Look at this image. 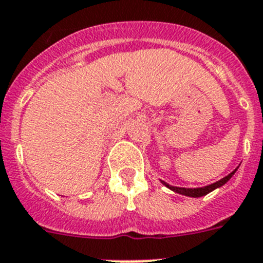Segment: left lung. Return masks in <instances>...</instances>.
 Masks as SVG:
<instances>
[{
    "label": "left lung",
    "instance_id": "obj_1",
    "mask_svg": "<svg viewBox=\"0 0 263 263\" xmlns=\"http://www.w3.org/2000/svg\"><path fill=\"white\" fill-rule=\"evenodd\" d=\"M236 171L237 170H234L232 173H229L228 176H225L223 179H221V180H218V181L213 182V184H211V185L202 186V188H180V186L170 185V184H166V182L163 181V180H161V182H163L166 188H170L171 191L176 192V193H180V195L188 196V197H201V196H205V195H208V193H211V192L214 191V189L220 188V186H222L223 184H227V182L229 181L230 179H232V176L236 173Z\"/></svg>",
    "mask_w": 263,
    "mask_h": 263
}]
</instances>
